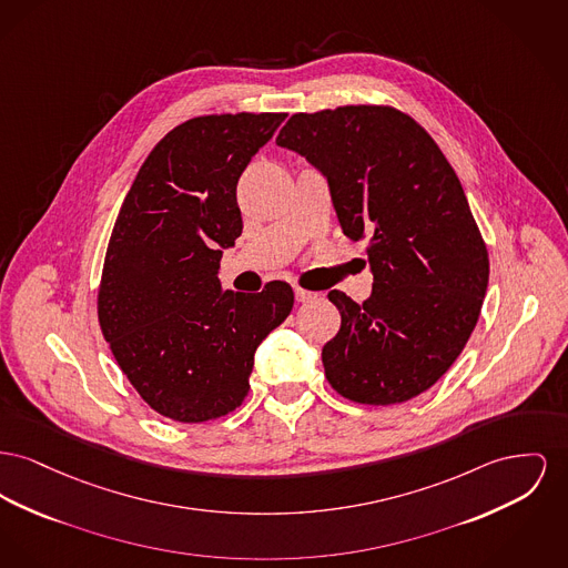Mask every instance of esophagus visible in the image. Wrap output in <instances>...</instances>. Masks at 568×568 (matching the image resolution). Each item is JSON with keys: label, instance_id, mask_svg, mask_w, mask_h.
I'll return each mask as SVG.
<instances>
[{"label": "esophagus", "instance_id": "esophagus-1", "mask_svg": "<svg viewBox=\"0 0 568 568\" xmlns=\"http://www.w3.org/2000/svg\"><path fill=\"white\" fill-rule=\"evenodd\" d=\"M294 294H296V301L298 302H311L317 298V294H315V292H308V290H302V287H296V290H294Z\"/></svg>", "mask_w": 568, "mask_h": 568}]
</instances>
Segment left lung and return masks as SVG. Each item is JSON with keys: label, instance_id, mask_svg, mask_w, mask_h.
Wrapping results in <instances>:
<instances>
[{"label": "left lung", "instance_id": "1", "mask_svg": "<svg viewBox=\"0 0 568 568\" xmlns=\"http://www.w3.org/2000/svg\"><path fill=\"white\" fill-rule=\"evenodd\" d=\"M331 186L343 234L367 240L373 292L333 290L341 328L322 349L345 399L393 405L457 361L489 283V253L462 182L414 118L388 104L294 113L276 136Z\"/></svg>", "mask_w": 568, "mask_h": 568}]
</instances>
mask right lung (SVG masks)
<instances>
[{
    "mask_svg": "<svg viewBox=\"0 0 568 568\" xmlns=\"http://www.w3.org/2000/svg\"><path fill=\"white\" fill-rule=\"evenodd\" d=\"M285 113L200 115L148 154L109 237L99 322L139 397L175 423L221 418L248 395L257 345L294 290L223 292V248L242 234L235 186Z\"/></svg>",
    "mask_w": 568,
    "mask_h": 568,
    "instance_id": "add662e5",
    "label": "right lung"
}]
</instances>
